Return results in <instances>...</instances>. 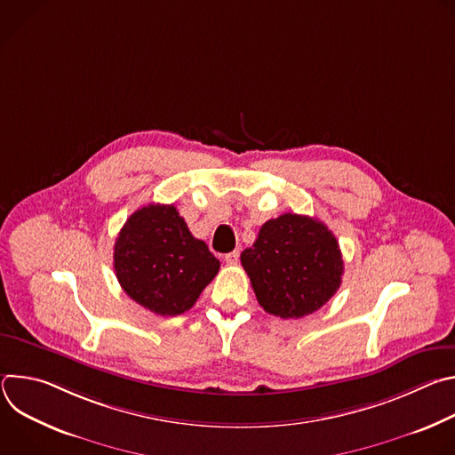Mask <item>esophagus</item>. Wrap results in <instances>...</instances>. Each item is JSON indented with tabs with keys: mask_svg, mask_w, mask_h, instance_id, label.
Masks as SVG:
<instances>
[{
	"mask_svg": "<svg viewBox=\"0 0 455 455\" xmlns=\"http://www.w3.org/2000/svg\"><path fill=\"white\" fill-rule=\"evenodd\" d=\"M237 261H239V251L237 250H234V251L225 255V263L227 265H237Z\"/></svg>",
	"mask_w": 455,
	"mask_h": 455,
	"instance_id": "34e87169",
	"label": "esophagus"
}]
</instances>
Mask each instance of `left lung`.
Masks as SVG:
<instances>
[{
  "label": "left lung",
  "mask_w": 455,
  "mask_h": 455,
  "mask_svg": "<svg viewBox=\"0 0 455 455\" xmlns=\"http://www.w3.org/2000/svg\"><path fill=\"white\" fill-rule=\"evenodd\" d=\"M257 302L281 318H300L340 288L344 261L337 237L322 221L283 214L267 221L241 253Z\"/></svg>",
  "instance_id": "8db88e82"
}]
</instances>
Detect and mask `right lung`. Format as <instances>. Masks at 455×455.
Wrapping results in <instances>:
<instances>
[{"label":"right lung","instance_id":"obj_1","mask_svg":"<svg viewBox=\"0 0 455 455\" xmlns=\"http://www.w3.org/2000/svg\"><path fill=\"white\" fill-rule=\"evenodd\" d=\"M122 290L146 309L174 316L198 300L220 261L196 239L174 205L151 204L129 216L115 241Z\"/></svg>","mask_w":455,"mask_h":455}]
</instances>
